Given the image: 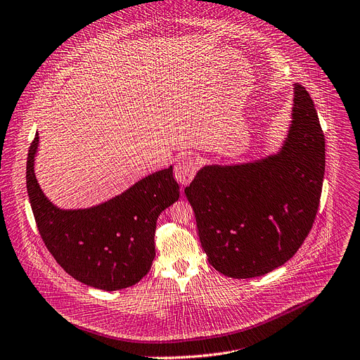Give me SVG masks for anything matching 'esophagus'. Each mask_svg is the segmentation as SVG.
<instances>
[{
	"mask_svg": "<svg viewBox=\"0 0 360 360\" xmlns=\"http://www.w3.org/2000/svg\"><path fill=\"white\" fill-rule=\"evenodd\" d=\"M197 169H198V159L192 155L184 156L182 159H179V162L175 167V178L179 184L188 185L193 179L195 174H197Z\"/></svg>",
	"mask_w": 360,
	"mask_h": 360,
	"instance_id": "34e87169",
	"label": "esophagus"
}]
</instances>
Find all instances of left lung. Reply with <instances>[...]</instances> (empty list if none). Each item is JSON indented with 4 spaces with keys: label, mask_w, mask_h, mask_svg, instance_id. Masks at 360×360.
<instances>
[{
    "label": "left lung",
    "mask_w": 360,
    "mask_h": 360,
    "mask_svg": "<svg viewBox=\"0 0 360 360\" xmlns=\"http://www.w3.org/2000/svg\"><path fill=\"white\" fill-rule=\"evenodd\" d=\"M324 153L314 103L296 83L291 124L278 153L198 171L185 195L217 271L233 278L259 277L297 252L317 214Z\"/></svg>",
    "instance_id": "obj_1"
}]
</instances>
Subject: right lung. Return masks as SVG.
<instances>
[{
  "mask_svg": "<svg viewBox=\"0 0 360 360\" xmlns=\"http://www.w3.org/2000/svg\"><path fill=\"white\" fill-rule=\"evenodd\" d=\"M39 134L27 156V192L39 233L57 263L77 281L106 291L136 284L155 258L159 214L179 198L172 167L138 181L117 197L86 210H60L34 174Z\"/></svg>",
  "mask_w": 360,
  "mask_h": 360,
  "instance_id": "obj_1",
  "label": "right lung"
}]
</instances>
